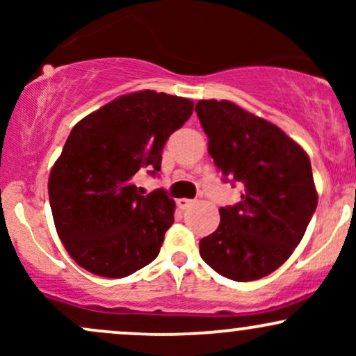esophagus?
<instances>
[{
  "label": "esophagus",
  "instance_id": "obj_1",
  "mask_svg": "<svg viewBox=\"0 0 356 356\" xmlns=\"http://www.w3.org/2000/svg\"><path fill=\"white\" fill-rule=\"evenodd\" d=\"M175 204H177L179 209L184 211V209H187V207H191L192 204H194V201H192V199H177V202Z\"/></svg>",
  "mask_w": 356,
  "mask_h": 356
}]
</instances>
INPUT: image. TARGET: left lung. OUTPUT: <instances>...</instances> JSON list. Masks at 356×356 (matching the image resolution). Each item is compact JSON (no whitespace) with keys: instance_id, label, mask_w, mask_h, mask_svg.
Instances as JSON below:
<instances>
[{"instance_id":"1","label":"left lung","mask_w":356,"mask_h":356,"mask_svg":"<svg viewBox=\"0 0 356 356\" xmlns=\"http://www.w3.org/2000/svg\"><path fill=\"white\" fill-rule=\"evenodd\" d=\"M209 154L241 201L220 207V224L199 243L220 276L254 281L276 271L303 239L318 204L308 154L280 127L229 100H199Z\"/></svg>"}]
</instances>
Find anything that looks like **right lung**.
I'll use <instances>...</instances> for the list:
<instances>
[{
    "label": "right lung",
    "mask_w": 356,
    "mask_h": 356,
    "mask_svg": "<svg viewBox=\"0 0 356 356\" xmlns=\"http://www.w3.org/2000/svg\"><path fill=\"white\" fill-rule=\"evenodd\" d=\"M192 108L189 99L142 90L73 127L48 195L56 232L76 264L97 276L125 277L157 257L175 202L164 189L144 195L134 177L161 170L167 138Z\"/></svg>",
    "instance_id": "add662e5"
}]
</instances>
